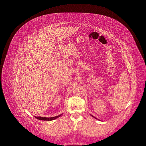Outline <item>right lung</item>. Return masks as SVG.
<instances>
[{"instance_id":"1","label":"right lung","mask_w":146,"mask_h":146,"mask_svg":"<svg viewBox=\"0 0 146 146\" xmlns=\"http://www.w3.org/2000/svg\"><path fill=\"white\" fill-rule=\"evenodd\" d=\"M62 115H60L57 116H55V117H40V116H38V117H36L35 116V117H36V119H39V120H46V121H50V120H53L54 119H56L57 118H58V117L61 116Z\"/></svg>"}]
</instances>
